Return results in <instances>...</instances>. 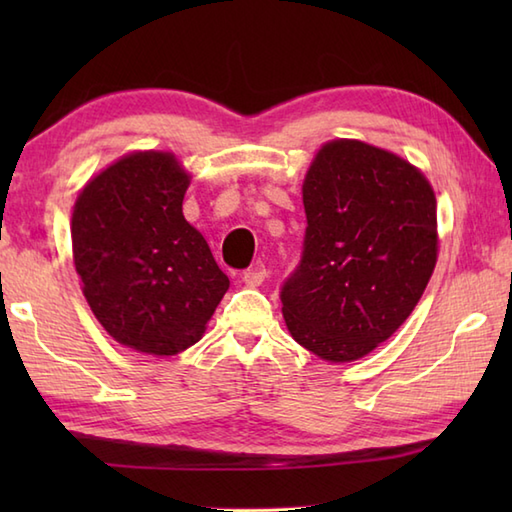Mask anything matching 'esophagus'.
<instances>
[{
	"label": "esophagus",
	"instance_id": "esophagus-1",
	"mask_svg": "<svg viewBox=\"0 0 512 512\" xmlns=\"http://www.w3.org/2000/svg\"><path fill=\"white\" fill-rule=\"evenodd\" d=\"M264 279H266V266H264V264H257V266H253V268H248L246 273L242 275V281H244L246 286H250V288L262 286Z\"/></svg>",
	"mask_w": 512,
	"mask_h": 512
}]
</instances>
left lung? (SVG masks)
Wrapping results in <instances>:
<instances>
[{"label":"left lung","mask_w":512,"mask_h":512,"mask_svg":"<svg viewBox=\"0 0 512 512\" xmlns=\"http://www.w3.org/2000/svg\"><path fill=\"white\" fill-rule=\"evenodd\" d=\"M306 237L281 284L288 330L332 363L387 341L427 288L438 257L436 195L422 173L361 140H332L303 182Z\"/></svg>","instance_id":"8db88e82"}]
</instances>
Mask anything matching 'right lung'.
<instances>
[{"mask_svg": "<svg viewBox=\"0 0 512 512\" xmlns=\"http://www.w3.org/2000/svg\"><path fill=\"white\" fill-rule=\"evenodd\" d=\"M187 187L171 154L140 151L101 171L74 204L83 295L118 343L145 354L198 343L228 290L206 239L182 215Z\"/></svg>", "mask_w": 512, "mask_h": 512, "instance_id": "right-lung-1", "label": "right lung"}]
</instances>
